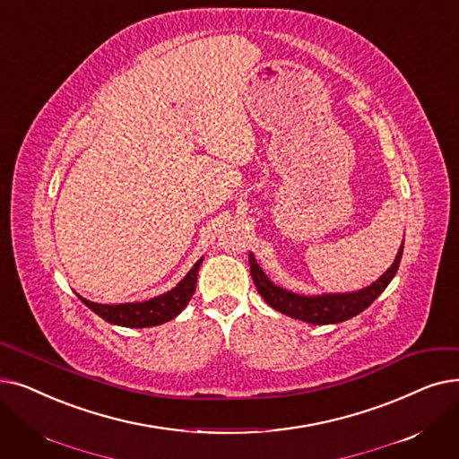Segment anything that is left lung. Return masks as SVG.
<instances>
[{
    "label": "left lung",
    "mask_w": 459,
    "mask_h": 459,
    "mask_svg": "<svg viewBox=\"0 0 459 459\" xmlns=\"http://www.w3.org/2000/svg\"><path fill=\"white\" fill-rule=\"evenodd\" d=\"M402 255H403V246L400 247V251H397L394 264L385 272V275L378 277V281H375L373 285L362 290L349 292V294L300 296L273 285L263 272V268L256 264L255 256L251 253H249V266H251V277L256 290L261 292L264 302L270 304L275 311L289 315L292 318H300V321L311 323V325H333V323H343L351 316H356L358 313H362L366 307H369L375 302V298L388 287L397 268H400Z\"/></svg>",
    "instance_id": "obj_1"
}]
</instances>
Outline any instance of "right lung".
<instances>
[{
  "mask_svg": "<svg viewBox=\"0 0 459 459\" xmlns=\"http://www.w3.org/2000/svg\"><path fill=\"white\" fill-rule=\"evenodd\" d=\"M203 264L196 261L195 266L189 270V273L178 283L172 290L155 296L152 300L146 302H136V304H117V306H105V304H95L86 300V298L78 296L81 300L101 318H105L110 325L117 326H127V328H146V326H157L163 325L170 318H174L178 313L189 304L191 296L195 292L196 285V275L198 268Z\"/></svg>",
  "mask_w": 459,
  "mask_h": 459,
  "instance_id": "add662e5",
  "label": "right lung"
}]
</instances>
